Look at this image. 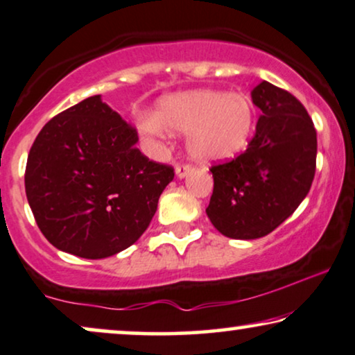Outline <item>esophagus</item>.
<instances>
[{
	"instance_id": "1",
	"label": "esophagus",
	"mask_w": 355,
	"mask_h": 355,
	"mask_svg": "<svg viewBox=\"0 0 355 355\" xmlns=\"http://www.w3.org/2000/svg\"><path fill=\"white\" fill-rule=\"evenodd\" d=\"M191 170H193V167L190 164H178L177 168H175V172H177L178 177L183 178V177H187V175L190 173Z\"/></svg>"
}]
</instances>
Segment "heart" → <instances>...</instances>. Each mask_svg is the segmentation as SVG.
Wrapping results in <instances>:
<instances>
[{"instance_id": "b5f03b06", "label": "heart", "mask_w": 355, "mask_h": 355, "mask_svg": "<svg viewBox=\"0 0 355 355\" xmlns=\"http://www.w3.org/2000/svg\"><path fill=\"white\" fill-rule=\"evenodd\" d=\"M165 128L190 133L196 159L225 160L242 153L254 130V107L243 94L193 91L160 101L154 118H146L141 130L162 136Z\"/></svg>"}]
</instances>
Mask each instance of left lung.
I'll use <instances>...</instances> for the list:
<instances>
[{
  "label": "left lung",
  "instance_id": "1",
  "mask_svg": "<svg viewBox=\"0 0 355 355\" xmlns=\"http://www.w3.org/2000/svg\"><path fill=\"white\" fill-rule=\"evenodd\" d=\"M261 108L245 153L211 165L214 190L206 214L222 235L271 234L309 195L316 168V130L299 98L263 81L252 91Z\"/></svg>",
  "mask_w": 355,
  "mask_h": 355
}]
</instances>
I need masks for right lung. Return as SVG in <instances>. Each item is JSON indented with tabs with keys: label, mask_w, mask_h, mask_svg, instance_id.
Wrapping results in <instances>:
<instances>
[{
	"label": "right lung",
	"mask_w": 355,
	"mask_h": 355,
	"mask_svg": "<svg viewBox=\"0 0 355 355\" xmlns=\"http://www.w3.org/2000/svg\"><path fill=\"white\" fill-rule=\"evenodd\" d=\"M136 141L135 126L101 96L66 108L40 130L24 180L37 225L53 247L101 259L144 234L175 172L146 157Z\"/></svg>",
	"instance_id": "add662e5"
}]
</instances>
